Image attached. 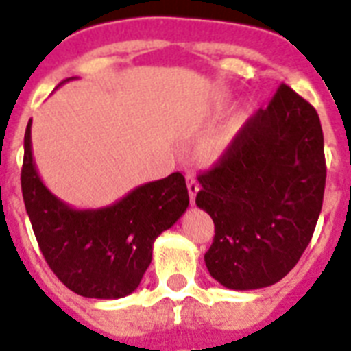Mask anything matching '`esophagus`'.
<instances>
[{"instance_id": "34e87169", "label": "esophagus", "mask_w": 351, "mask_h": 351, "mask_svg": "<svg viewBox=\"0 0 351 351\" xmlns=\"http://www.w3.org/2000/svg\"><path fill=\"white\" fill-rule=\"evenodd\" d=\"M186 182H188V193H190V201L192 204H195V197L199 192V181L193 173H186Z\"/></svg>"}]
</instances>
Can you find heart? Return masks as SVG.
<instances>
[{
    "instance_id": "b5f03b06",
    "label": "heart",
    "mask_w": 351,
    "mask_h": 351,
    "mask_svg": "<svg viewBox=\"0 0 351 351\" xmlns=\"http://www.w3.org/2000/svg\"><path fill=\"white\" fill-rule=\"evenodd\" d=\"M222 145H224V140H221V138H213V140L208 141V149L217 150V149H221Z\"/></svg>"
}]
</instances>
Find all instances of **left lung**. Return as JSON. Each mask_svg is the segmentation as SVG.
<instances>
[{"mask_svg":"<svg viewBox=\"0 0 351 351\" xmlns=\"http://www.w3.org/2000/svg\"><path fill=\"white\" fill-rule=\"evenodd\" d=\"M325 179L319 117L282 84L215 169L199 176L195 204L215 224L204 254L211 276L233 291L263 289L287 276L314 234Z\"/></svg>","mask_w":351,"mask_h":351,"instance_id":"1","label":"left lung"}]
</instances>
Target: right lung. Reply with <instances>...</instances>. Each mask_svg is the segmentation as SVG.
<instances>
[{
    "label": "right lung",
    "instance_id": "1",
    "mask_svg": "<svg viewBox=\"0 0 351 351\" xmlns=\"http://www.w3.org/2000/svg\"><path fill=\"white\" fill-rule=\"evenodd\" d=\"M21 190L37 244L55 276L69 291L95 300H118L134 292L152 262L154 240L190 204L186 181L173 172L136 186L109 206H69L46 188L37 172L32 120L25 132Z\"/></svg>",
    "mask_w": 351,
    "mask_h": 351
}]
</instances>
